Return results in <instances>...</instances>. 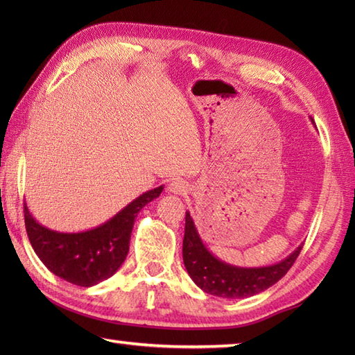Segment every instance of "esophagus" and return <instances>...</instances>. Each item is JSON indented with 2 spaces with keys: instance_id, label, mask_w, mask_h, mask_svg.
Segmentation results:
<instances>
[{
  "instance_id": "esophagus-1",
  "label": "esophagus",
  "mask_w": 355,
  "mask_h": 355,
  "mask_svg": "<svg viewBox=\"0 0 355 355\" xmlns=\"http://www.w3.org/2000/svg\"><path fill=\"white\" fill-rule=\"evenodd\" d=\"M168 189H169V192H172V193L184 195V193L187 192V189H189V184H187V182H184V180L175 178V180H172V182L169 183Z\"/></svg>"
}]
</instances>
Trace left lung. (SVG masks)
I'll return each mask as SVG.
<instances>
[{"instance_id": "left-lung-1", "label": "left lung", "mask_w": 355, "mask_h": 355, "mask_svg": "<svg viewBox=\"0 0 355 355\" xmlns=\"http://www.w3.org/2000/svg\"><path fill=\"white\" fill-rule=\"evenodd\" d=\"M311 119V117H310ZM314 123V120L311 119ZM302 245L281 262L266 267H238L218 259L202 243L189 212H186L183 262L192 281L202 291L223 299L254 296L282 279L296 261Z\"/></svg>"}]
</instances>
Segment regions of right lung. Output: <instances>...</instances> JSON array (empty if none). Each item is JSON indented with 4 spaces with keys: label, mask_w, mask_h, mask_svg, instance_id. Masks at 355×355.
Returning a JSON list of instances; mask_svg holds the SVG:
<instances>
[{
    "label": "right lung",
    "mask_w": 355,
    "mask_h": 355,
    "mask_svg": "<svg viewBox=\"0 0 355 355\" xmlns=\"http://www.w3.org/2000/svg\"><path fill=\"white\" fill-rule=\"evenodd\" d=\"M162 192L163 186H158L141 193L108 221L76 233L45 227L24 205L30 244L53 275L79 286L97 285L114 275L125 262L137 214Z\"/></svg>",
    "instance_id": "obj_1"
}]
</instances>
